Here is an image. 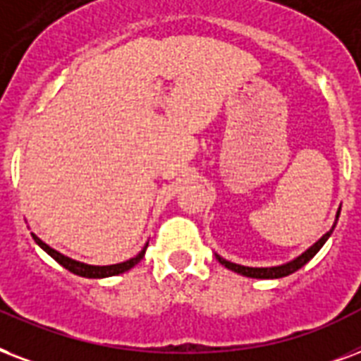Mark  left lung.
I'll return each instance as SVG.
<instances>
[{"label": "left lung", "mask_w": 361, "mask_h": 361, "mask_svg": "<svg viewBox=\"0 0 361 361\" xmlns=\"http://www.w3.org/2000/svg\"><path fill=\"white\" fill-rule=\"evenodd\" d=\"M339 212L341 209L337 211V219H339ZM335 224H337V220H335ZM334 224V228H335ZM334 228L326 233V235H322V239H318L314 245H312L309 250H305V252L301 254V256H298L295 259H292V262H288V264L284 265H276V267H247V265H239V264H231V262H228V259L220 258L219 254H216V258H219V262L224 267H228V269L235 271V273H239V275H245V276H250V279H281V276H288L292 275V273H295L298 269H301L303 265L309 262V259L314 256V254L320 250V248L324 247V243L328 241V237L331 235V231H334Z\"/></svg>", "instance_id": "1"}]
</instances>
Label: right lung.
Returning <instances> with one entry per match:
<instances>
[{"instance_id": "1", "label": "right lung", "mask_w": 361, "mask_h": 361, "mask_svg": "<svg viewBox=\"0 0 361 361\" xmlns=\"http://www.w3.org/2000/svg\"><path fill=\"white\" fill-rule=\"evenodd\" d=\"M33 241L37 243L39 247L43 248L44 252L49 254V256H52V258L58 262V264L61 265V267H66L67 271H71V273H75V275L79 276H86V279H103V276H113V275H120V273H124V271L131 269L133 265L139 264L142 259V256H145V250H147V247L142 248L141 252L137 254L135 258L128 259V262H122V264H114V265H88V264H80V262H77V259H71L67 258V256H63V254H60L58 250H54V248H50L47 243H43L41 239H39L35 233H32Z\"/></svg>"}]
</instances>
